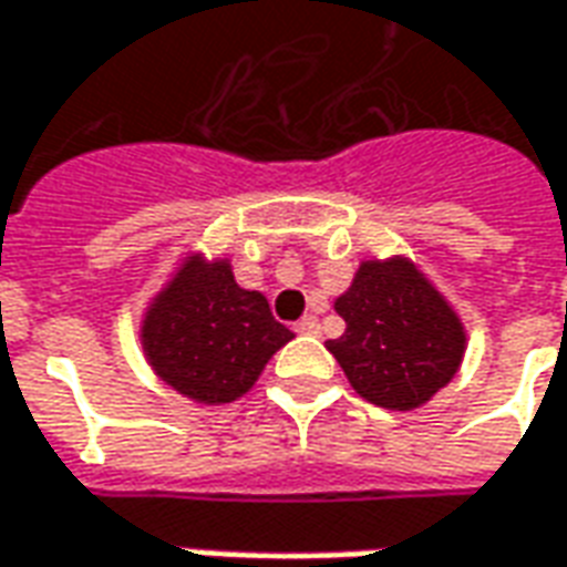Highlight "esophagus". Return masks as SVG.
Masks as SVG:
<instances>
[{"mask_svg": "<svg viewBox=\"0 0 567 567\" xmlns=\"http://www.w3.org/2000/svg\"><path fill=\"white\" fill-rule=\"evenodd\" d=\"M296 332H302V336H317L320 332V320L315 315L302 317L299 323H296Z\"/></svg>", "mask_w": 567, "mask_h": 567, "instance_id": "esophagus-1", "label": "esophagus"}]
</instances>
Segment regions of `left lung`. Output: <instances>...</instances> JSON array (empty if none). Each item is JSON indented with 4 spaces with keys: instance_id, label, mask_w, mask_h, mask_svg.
Instances as JSON below:
<instances>
[{
    "instance_id": "left-lung-1",
    "label": "left lung",
    "mask_w": 567,
    "mask_h": 567,
    "mask_svg": "<svg viewBox=\"0 0 567 567\" xmlns=\"http://www.w3.org/2000/svg\"><path fill=\"white\" fill-rule=\"evenodd\" d=\"M336 311L344 332L327 348L369 403L409 412L455 379L464 327L409 259L360 265Z\"/></svg>"
}]
</instances>
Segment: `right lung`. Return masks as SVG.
<instances>
[{"mask_svg": "<svg viewBox=\"0 0 567 567\" xmlns=\"http://www.w3.org/2000/svg\"><path fill=\"white\" fill-rule=\"evenodd\" d=\"M143 351L174 391L207 405L250 391L277 348L292 339L268 299L240 290L226 259L192 256L146 311Z\"/></svg>", "mask_w": 567, "mask_h": 567, "instance_id": "obj_1", "label": "right lung"}]
</instances>
